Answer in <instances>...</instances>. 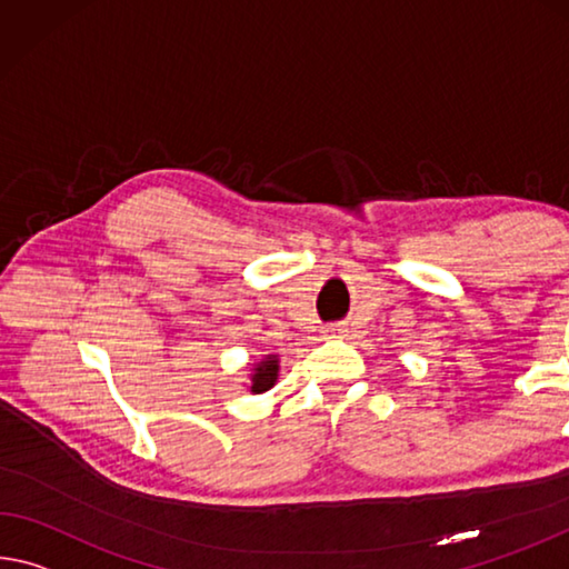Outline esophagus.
Returning a JSON list of instances; mask_svg holds the SVG:
<instances>
[{
  "label": "esophagus",
  "mask_w": 569,
  "mask_h": 569,
  "mask_svg": "<svg viewBox=\"0 0 569 569\" xmlns=\"http://www.w3.org/2000/svg\"><path fill=\"white\" fill-rule=\"evenodd\" d=\"M347 329H345V323H329L327 329H323V337H329V339H333V337H341V333H345Z\"/></svg>",
  "instance_id": "esophagus-1"
}]
</instances>
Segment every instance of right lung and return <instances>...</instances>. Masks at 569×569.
Wrapping results in <instances>:
<instances>
[{"instance_id":"right-lung-1","label":"right lung","mask_w":569,"mask_h":569,"mask_svg":"<svg viewBox=\"0 0 569 569\" xmlns=\"http://www.w3.org/2000/svg\"><path fill=\"white\" fill-rule=\"evenodd\" d=\"M278 380V357L276 355H268L263 362H258L252 367V375H250V392L252 395H260L270 390V387L276 385Z\"/></svg>"}]
</instances>
